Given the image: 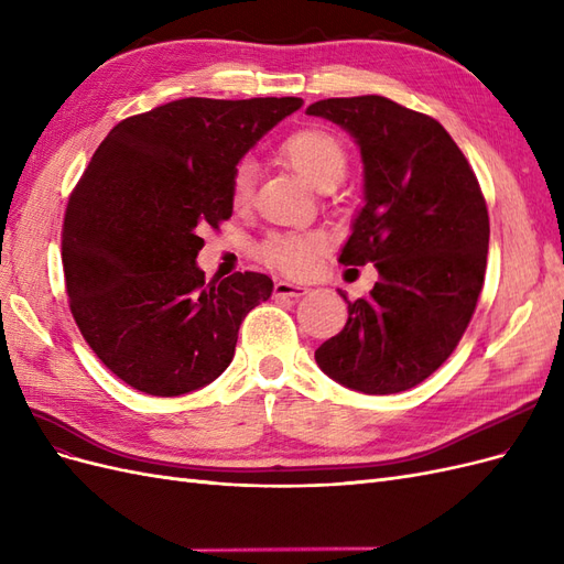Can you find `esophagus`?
<instances>
[{"mask_svg": "<svg viewBox=\"0 0 564 564\" xmlns=\"http://www.w3.org/2000/svg\"><path fill=\"white\" fill-rule=\"evenodd\" d=\"M311 289L305 284H296V282H286V280H280L275 282V296H303L308 294Z\"/></svg>", "mask_w": 564, "mask_h": 564, "instance_id": "obj_1", "label": "esophagus"}]
</instances>
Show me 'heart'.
<instances>
[{
  "label": "heart",
  "mask_w": 564,
  "mask_h": 564,
  "mask_svg": "<svg viewBox=\"0 0 564 564\" xmlns=\"http://www.w3.org/2000/svg\"><path fill=\"white\" fill-rule=\"evenodd\" d=\"M280 158L317 191H332L344 178L348 166L346 145L338 135L322 127H303L286 135ZM256 166L249 160L237 162L230 176V207L247 209L253 199ZM324 251V240L313 232H272L259 247L261 259L286 275L303 278L315 270Z\"/></svg>",
  "instance_id": "heart-1"
}]
</instances>
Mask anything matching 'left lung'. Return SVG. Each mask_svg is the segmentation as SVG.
Returning <instances> with one entry per match:
<instances>
[{
	"mask_svg": "<svg viewBox=\"0 0 564 564\" xmlns=\"http://www.w3.org/2000/svg\"><path fill=\"white\" fill-rule=\"evenodd\" d=\"M308 115L350 131L365 207L338 263H373L379 282L315 350L324 373L367 395L419 386L454 352L480 299L489 214L464 152L437 119L386 96L327 98Z\"/></svg>",
	"mask_w": 564,
	"mask_h": 564,
	"instance_id": "1",
	"label": "left lung"
}]
</instances>
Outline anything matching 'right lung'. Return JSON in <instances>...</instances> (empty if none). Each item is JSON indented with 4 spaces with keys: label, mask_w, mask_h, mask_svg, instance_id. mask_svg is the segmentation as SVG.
<instances>
[{
    "label": "right lung",
    "mask_w": 564,
    "mask_h": 564,
    "mask_svg": "<svg viewBox=\"0 0 564 564\" xmlns=\"http://www.w3.org/2000/svg\"><path fill=\"white\" fill-rule=\"evenodd\" d=\"M301 104L181 98L122 119L94 152L63 218L65 294L84 340L127 386L176 398L230 365L272 280L207 282L202 232L232 216L235 164Z\"/></svg>",
    "instance_id": "add662e5"
}]
</instances>
